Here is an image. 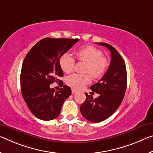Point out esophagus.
<instances>
[{"mask_svg": "<svg viewBox=\"0 0 153 153\" xmlns=\"http://www.w3.org/2000/svg\"><path fill=\"white\" fill-rule=\"evenodd\" d=\"M71 92H72V94H75V93H76L77 91H76V90H75V89H72L71 90Z\"/></svg>", "mask_w": 153, "mask_h": 153, "instance_id": "obj_1", "label": "esophagus"}]
</instances>
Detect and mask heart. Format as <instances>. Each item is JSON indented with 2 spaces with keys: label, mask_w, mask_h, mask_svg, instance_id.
<instances>
[{
  "label": "heart",
  "mask_w": 153,
  "mask_h": 153,
  "mask_svg": "<svg viewBox=\"0 0 153 153\" xmlns=\"http://www.w3.org/2000/svg\"><path fill=\"white\" fill-rule=\"evenodd\" d=\"M77 60L86 62L84 71L91 73L94 78H101L107 71L109 62L106 57L103 56V52L93 45H84L76 51ZM76 60L69 53H65L60 56L59 65L62 71L71 73L74 69ZM91 81V76L89 74H74L68 76L66 82L68 85L76 89H81Z\"/></svg>",
  "instance_id": "1"
}]
</instances>
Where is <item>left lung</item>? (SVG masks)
<instances>
[{
  "label": "left lung",
  "instance_id": "obj_1",
  "mask_svg": "<svg viewBox=\"0 0 153 153\" xmlns=\"http://www.w3.org/2000/svg\"><path fill=\"white\" fill-rule=\"evenodd\" d=\"M97 43L110 51L111 60L102 78L90 88L99 96L93 99L85 93L86 100L80 106L83 117L93 123L101 122L112 115L122 103L127 89V69L122 56L108 43Z\"/></svg>",
  "mask_w": 153,
  "mask_h": 153
}]
</instances>
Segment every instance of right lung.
Masks as SVG:
<instances>
[{"label": "right lung", "mask_w": 153, "mask_h": 153, "mask_svg": "<svg viewBox=\"0 0 153 153\" xmlns=\"http://www.w3.org/2000/svg\"><path fill=\"white\" fill-rule=\"evenodd\" d=\"M78 39L44 38L31 48L24 60L20 74L22 94L34 116L43 120L59 116L64 101L71 95L69 86L59 91L49 85L63 76L59 59ZM60 81V80H59Z\"/></svg>", "instance_id": "1"}]
</instances>
